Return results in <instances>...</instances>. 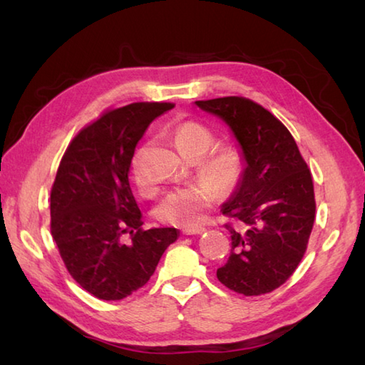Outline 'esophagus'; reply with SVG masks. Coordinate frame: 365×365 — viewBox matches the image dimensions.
Returning a JSON list of instances; mask_svg holds the SVG:
<instances>
[{
  "mask_svg": "<svg viewBox=\"0 0 365 365\" xmlns=\"http://www.w3.org/2000/svg\"><path fill=\"white\" fill-rule=\"evenodd\" d=\"M205 229L204 227H190V229H183L182 234L183 235H200L204 234Z\"/></svg>",
  "mask_w": 365,
  "mask_h": 365,
  "instance_id": "34e87169",
  "label": "esophagus"
}]
</instances>
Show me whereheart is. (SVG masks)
<instances>
[{"label":"heart","mask_w":365,"mask_h":365,"mask_svg":"<svg viewBox=\"0 0 365 365\" xmlns=\"http://www.w3.org/2000/svg\"><path fill=\"white\" fill-rule=\"evenodd\" d=\"M174 143L185 157L196 161L197 173L208 182H197L188 187L177 188L161 199L155 215L166 224L178 227H195L205 220L208 210L215 205L221 191H230L237 187L243 174V157L234 145L216 144L213 131L196 120L183 122L174 130ZM130 175L136 190L141 195L152 191L139 157H133Z\"/></svg>","instance_id":"heart-1"}]
</instances>
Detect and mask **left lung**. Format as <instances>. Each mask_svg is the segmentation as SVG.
<instances>
[{
  "mask_svg": "<svg viewBox=\"0 0 365 365\" xmlns=\"http://www.w3.org/2000/svg\"><path fill=\"white\" fill-rule=\"evenodd\" d=\"M195 103L226 123L245 161L235 191L221 207L237 227L226 224L232 250L216 276L245 297L273 292L297 269L311 237V170L284 123L252 100L221 97Z\"/></svg>",
  "mask_w": 365,
  "mask_h": 365,
  "instance_id": "8db88e82",
  "label": "left lung"
}]
</instances>
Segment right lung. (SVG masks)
Segmentation results:
<instances>
[{
    "instance_id": "add662e5",
    "label": "right lung",
    "mask_w": 365,
    "mask_h": 365,
    "mask_svg": "<svg viewBox=\"0 0 365 365\" xmlns=\"http://www.w3.org/2000/svg\"><path fill=\"white\" fill-rule=\"evenodd\" d=\"M173 108L131 103L108 111L73 138L61 160L50 197L51 235L68 273L98 299L118 301L141 289L178 238L174 227L143 229L128 182L138 141Z\"/></svg>"
}]
</instances>
